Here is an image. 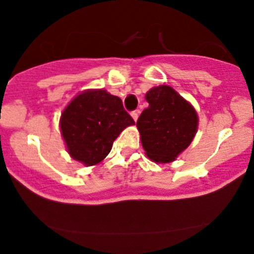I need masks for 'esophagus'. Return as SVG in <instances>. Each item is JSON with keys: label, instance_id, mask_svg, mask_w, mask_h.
<instances>
[{"label": "esophagus", "instance_id": "34e87169", "mask_svg": "<svg viewBox=\"0 0 254 254\" xmlns=\"http://www.w3.org/2000/svg\"><path fill=\"white\" fill-rule=\"evenodd\" d=\"M139 114H140V111H134V112H131V117H132V119L135 120V122H136L137 118H139Z\"/></svg>", "mask_w": 254, "mask_h": 254}]
</instances>
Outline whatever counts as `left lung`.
Wrapping results in <instances>:
<instances>
[{"label": "left lung", "mask_w": 254, "mask_h": 254, "mask_svg": "<svg viewBox=\"0 0 254 254\" xmlns=\"http://www.w3.org/2000/svg\"><path fill=\"white\" fill-rule=\"evenodd\" d=\"M145 98L148 107L136 123L143 150L155 162L168 163L193 141L198 115L170 86L153 87Z\"/></svg>", "instance_id": "1"}]
</instances>
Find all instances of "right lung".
Returning <instances> with one entry per match:
<instances>
[{
  "label": "right lung",
  "instance_id": "1",
  "mask_svg": "<svg viewBox=\"0 0 254 254\" xmlns=\"http://www.w3.org/2000/svg\"><path fill=\"white\" fill-rule=\"evenodd\" d=\"M134 124L119 97L104 89H91L78 94L66 107L60 127L71 157L93 166L111 152L120 132Z\"/></svg>",
  "mask_w": 254,
  "mask_h": 254
}]
</instances>
